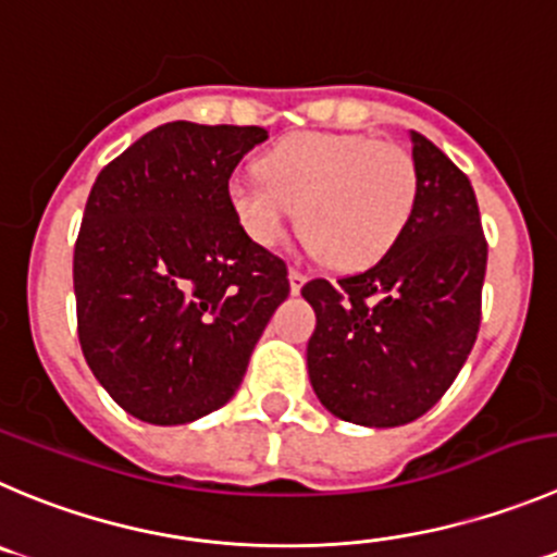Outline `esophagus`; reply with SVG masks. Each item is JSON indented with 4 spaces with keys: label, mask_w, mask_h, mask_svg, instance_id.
Here are the masks:
<instances>
[{
    "label": "esophagus",
    "mask_w": 557,
    "mask_h": 557,
    "mask_svg": "<svg viewBox=\"0 0 557 557\" xmlns=\"http://www.w3.org/2000/svg\"><path fill=\"white\" fill-rule=\"evenodd\" d=\"M306 284V273L300 268H289V287H293V293L298 295L300 287Z\"/></svg>",
    "instance_id": "34e87169"
}]
</instances>
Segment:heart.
<instances>
[{"label":"heart","mask_w":557,"mask_h":557,"mask_svg":"<svg viewBox=\"0 0 557 557\" xmlns=\"http://www.w3.org/2000/svg\"><path fill=\"white\" fill-rule=\"evenodd\" d=\"M262 177H235L230 208L259 246H278L295 208L311 248L338 268H363L396 246L410 224L418 169L394 141L363 134H298L270 147Z\"/></svg>","instance_id":"1"}]
</instances>
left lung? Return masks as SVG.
<instances>
[{
    "label": "left lung",
    "instance_id": "1",
    "mask_svg": "<svg viewBox=\"0 0 557 557\" xmlns=\"http://www.w3.org/2000/svg\"><path fill=\"white\" fill-rule=\"evenodd\" d=\"M410 224L372 268L300 293L317 314L309 377L322 405L361 426H401L443 399L481 325L486 237L468 174L410 131Z\"/></svg>",
    "mask_w": 557,
    "mask_h": 557
}]
</instances>
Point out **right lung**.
I'll list each match as a JSON object with an SVG mask.
<instances>
[{
	"label": "right lung",
	"mask_w": 557,
	"mask_h": 557,
	"mask_svg": "<svg viewBox=\"0 0 557 557\" xmlns=\"http://www.w3.org/2000/svg\"><path fill=\"white\" fill-rule=\"evenodd\" d=\"M268 139L257 125L166 123L106 163L73 251L78 344L139 421L219 410L289 295L287 262L230 208V177Z\"/></svg>",
	"instance_id": "1"
}]
</instances>
